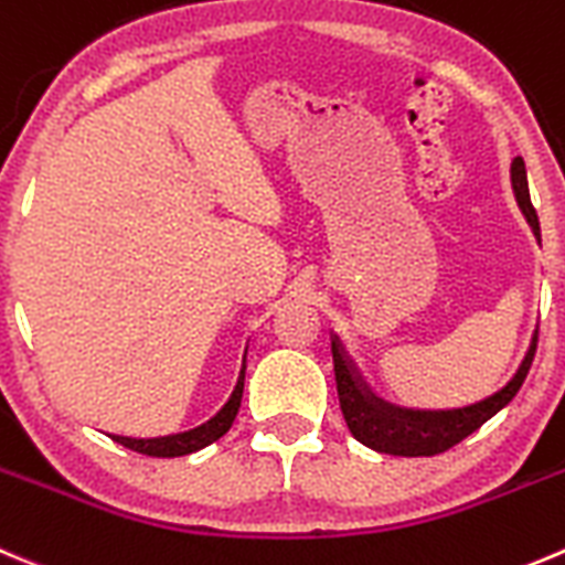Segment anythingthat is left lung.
<instances>
[{
  "label": "left lung",
  "mask_w": 565,
  "mask_h": 565,
  "mask_svg": "<svg viewBox=\"0 0 565 565\" xmlns=\"http://www.w3.org/2000/svg\"><path fill=\"white\" fill-rule=\"evenodd\" d=\"M511 182H513V193H516L519 206H522L530 226H533V232L539 234L541 239L539 215H535V206L533 201H530L527 171H524L522 157L513 160ZM535 348H539V331H535L533 344H530L527 355H524L516 375H513L500 392L491 394V397L480 399V403L475 405H467V408L411 411V408H394V405L381 403V399H377L375 394L361 383V377L355 375L342 342H339L337 337H331L333 372H337V392H339V405H342L344 422H348L350 434H353L361 445L372 447V450L377 452H386V456H405V458L439 456V452H447L450 447H456L458 441L467 439L469 434H475L483 422H489L497 411L505 408V405L516 397L524 377H527L530 366H533Z\"/></svg>",
  "instance_id": "left-lung-1"
}]
</instances>
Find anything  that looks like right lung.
Masks as SVG:
<instances>
[{
  "mask_svg": "<svg viewBox=\"0 0 565 565\" xmlns=\"http://www.w3.org/2000/svg\"><path fill=\"white\" fill-rule=\"evenodd\" d=\"M243 386H245V364H243V372H239L237 386H234L232 397H228V403L223 405L210 422L199 425V428L184 430V434L160 436V439H129V436H113V439L118 441V445L129 447V450L140 452V456H151V458L188 456V452H195L201 450V447L217 441L228 428H232L234 416H237L239 411V399H243Z\"/></svg>",
  "mask_w": 565,
  "mask_h": 565,
  "instance_id": "1",
  "label": "right lung"
}]
</instances>
